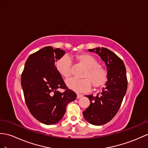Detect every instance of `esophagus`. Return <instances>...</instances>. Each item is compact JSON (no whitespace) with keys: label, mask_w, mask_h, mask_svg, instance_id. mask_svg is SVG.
I'll return each instance as SVG.
<instances>
[{"label":"esophagus","mask_w":148,"mask_h":148,"mask_svg":"<svg viewBox=\"0 0 148 148\" xmlns=\"http://www.w3.org/2000/svg\"><path fill=\"white\" fill-rule=\"evenodd\" d=\"M82 95H81V94H79V93H77V99H79V98H81V97H82Z\"/></svg>","instance_id":"1"}]
</instances>
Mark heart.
<instances>
[{
    "label": "heart",
    "mask_w": 148,
    "mask_h": 148,
    "mask_svg": "<svg viewBox=\"0 0 148 148\" xmlns=\"http://www.w3.org/2000/svg\"><path fill=\"white\" fill-rule=\"evenodd\" d=\"M77 59L85 67L82 72V79L71 78L67 81V86L77 92H86L90 90L91 83L95 87L103 84L107 79V71L98 64L97 58L91 55L84 53L77 56ZM71 59L68 55H64L56 62V68L59 74L64 78L71 75Z\"/></svg>",
    "instance_id": "heart-1"
}]
</instances>
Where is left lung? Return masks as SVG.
Listing matches in <instances>:
<instances>
[{"mask_svg":"<svg viewBox=\"0 0 148 148\" xmlns=\"http://www.w3.org/2000/svg\"><path fill=\"white\" fill-rule=\"evenodd\" d=\"M88 50L95 51L105 62L108 81L97 96L86 95L90 105L82 114L91 124L101 125L110 121L121 107L127 89L126 69L121 58L108 49L98 47Z\"/></svg>","mask_w":148,"mask_h":148,"instance_id":"left-lung-1","label":"left lung"}]
</instances>
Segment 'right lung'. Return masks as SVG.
<instances>
[{"mask_svg":"<svg viewBox=\"0 0 148 148\" xmlns=\"http://www.w3.org/2000/svg\"><path fill=\"white\" fill-rule=\"evenodd\" d=\"M64 50L45 47L27 58L21 74V86L30 113L44 124L59 122L67 105L77 95L69 89L58 73L55 62L62 57ZM63 88V93L58 88Z\"/></svg>","mask_w":148,"mask_h":148,"instance_id":"right-lung-1","label":"right lung"}]
</instances>
